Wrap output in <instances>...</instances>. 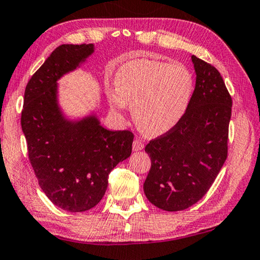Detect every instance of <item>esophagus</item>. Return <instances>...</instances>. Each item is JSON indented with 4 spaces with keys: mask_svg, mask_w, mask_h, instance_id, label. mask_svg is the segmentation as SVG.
Instances as JSON below:
<instances>
[{
    "mask_svg": "<svg viewBox=\"0 0 260 260\" xmlns=\"http://www.w3.org/2000/svg\"><path fill=\"white\" fill-rule=\"evenodd\" d=\"M143 147H145V145H143V142L141 140H138L137 139V140L133 141V150H135V152L143 149Z\"/></svg>",
    "mask_w": 260,
    "mask_h": 260,
    "instance_id": "1",
    "label": "esophagus"
}]
</instances>
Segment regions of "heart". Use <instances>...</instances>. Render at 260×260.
Masks as SVG:
<instances>
[{
  "label": "heart",
  "instance_id": "obj_1",
  "mask_svg": "<svg viewBox=\"0 0 260 260\" xmlns=\"http://www.w3.org/2000/svg\"><path fill=\"white\" fill-rule=\"evenodd\" d=\"M115 91L108 92L111 106L120 112L133 107L139 129L147 135H161L174 128L190 103L193 80L181 64L132 59L118 69Z\"/></svg>",
  "mask_w": 260,
  "mask_h": 260
}]
</instances>
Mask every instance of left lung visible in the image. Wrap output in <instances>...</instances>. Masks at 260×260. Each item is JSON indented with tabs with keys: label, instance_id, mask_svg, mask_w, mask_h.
<instances>
[{
	"label": "left lung",
	"instance_id": "8db88e82",
	"mask_svg": "<svg viewBox=\"0 0 260 260\" xmlns=\"http://www.w3.org/2000/svg\"><path fill=\"white\" fill-rule=\"evenodd\" d=\"M196 85L183 118L146 146V197L166 211L184 210L210 189L228 156L232 99L215 67L191 56Z\"/></svg>",
	"mask_w": 260,
	"mask_h": 260
}]
</instances>
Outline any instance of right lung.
Masks as SVG:
<instances>
[{
  "label": "right lung",
  "instance_id": "right-lung-1",
  "mask_svg": "<svg viewBox=\"0 0 260 260\" xmlns=\"http://www.w3.org/2000/svg\"><path fill=\"white\" fill-rule=\"evenodd\" d=\"M94 51L93 44H63L34 73L24 92L22 131L29 161L48 199L69 212L100 202L108 175L132 153L129 131H108L95 115L68 120L58 105L57 80Z\"/></svg>",
  "mask_w": 260,
  "mask_h": 260
}]
</instances>
